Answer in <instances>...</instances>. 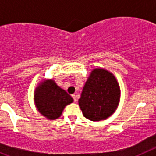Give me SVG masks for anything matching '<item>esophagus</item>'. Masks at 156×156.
Wrapping results in <instances>:
<instances>
[{
    "label": "esophagus",
    "instance_id": "34e87169",
    "mask_svg": "<svg viewBox=\"0 0 156 156\" xmlns=\"http://www.w3.org/2000/svg\"><path fill=\"white\" fill-rule=\"evenodd\" d=\"M72 97H73V98L74 101H75V102H76V101H77V99H76V96L75 94H73V95H72Z\"/></svg>",
    "mask_w": 156,
    "mask_h": 156
}]
</instances>
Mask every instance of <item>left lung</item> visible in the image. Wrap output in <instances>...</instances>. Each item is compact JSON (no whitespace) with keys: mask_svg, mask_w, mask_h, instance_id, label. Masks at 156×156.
Masks as SVG:
<instances>
[{"mask_svg":"<svg viewBox=\"0 0 156 156\" xmlns=\"http://www.w3.org/2000/svg\"><path fill=\"white\" fill-rule=\"evenodd\" d=\"M119 98L120 89L113 74L104 69H94L78 102L83 116L91 121H100L114 113Z\"/></svg>","mask_w":156,"mask_h":156,"instance_id":"left-lung-1","label":"left lung"}]
</instances>
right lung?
I'll use <instances>...</instances> for the list:
<instances>
[{
    "label": "right lung",
    "instance_id": "1",
    "mask_svg": "<svg viewBox=\"0 0 156 156\" xmlns=\"http://www.w3.org/2000/svg\"><path fill=\"white\" fill-rule=\"evenodd\" d=\"M34 101L40 113L48 119H56L73 99L53 80H47L36 88Z\"/></svg>",
    "mask_w": 156,
    "mask_h": 156
}]
</instances>
